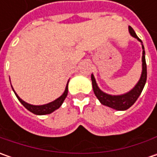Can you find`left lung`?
I'll use <instances>...</instances> for the list:
<instances>
[{"mask_svg":"<svg viewBox=\"0 0 157 157\" xmlns=\"http://www.w3.org/2000/svg\"><path fill=\"white\" fill-rule=\"evenodd\" d=\"M128 31H129L130 35L133 37H135L139 42H141L142 47V75H141L139 81L137 82V84L135 86V87L133 88L132 90H130L129 92H128V93L124 94L111 95V94H105L103 91H101L98 86L97 83H96L94 74H92V76H91L93 88H94V93L95 94V96L97 97V99L100 100V102L102 105H106L108 107H111L113 109H115V110H118V111H125V110L128 109L130 106H132L135 104V102L142 94L144 86L146 84V80H147V65H146V60H145L144 46L142 44V40L136 36V32L133 29V28L128 26Z\"/></svg>","mask_w":157,"mask_h":157,"instance_id":"8db88e82","label":"left lung"}]
</instances>
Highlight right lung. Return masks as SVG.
Listing matches in <instances>:
<instances>
[{"label": "right lung", "instance_id": "add662e5", "mask_svg": "<svg viewBox=\"0 0 157 157\" xmlns=\"http://www.w3.org/2000/svg\"><path fill=\"white\" fill-rule=\"evenodd\" d=\"M68 83H69V80L67 82V85H66V86H65V90H64V92H63V94L60 96V97H58L57 100H53L52 102H50V103H48V104H44V105H31V104H29L27 102H25L24 100H22L17 95V94L15 92V90L13 89V91H14V93H15V96L17 97V99L18 100L21 102L22 105L28 109L29 112H31V113H33L35 114H37V115H44V114H49V113H52V112H54L55 110H57L58 109L61 105L63 104V100H65V98H66V96H67V94H68Z\"/></svg>", "mask_w": 157, "mask_h": 157}]
</instances>
